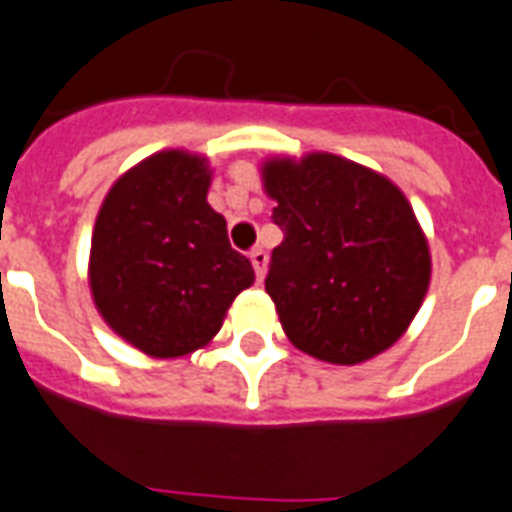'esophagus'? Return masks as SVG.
I'll return each mask as SVG.
<instances>
[{
    "label": "esophagus",
    "instance_id": "1",
    "mask_svg": "<svg viewBox=\"0 0 512 512\" xmlns=\"http://www.w3.org/2000/svg\"><path fill=\"white\" fill-rule=\"evenodd\" d=\"M267 261H270V256H267V251H264V248H253L251 264H253V270H256V278H259V281H264V272H267Z\"/></svg>",
    "mask_w": 512,
    "mask_h": 512
}]
</instances>
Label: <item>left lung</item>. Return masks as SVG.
<instances>
[{
	"instance_id": "1",
	"label": "left lung",
	"mask_w": 512,
	"mask_h": 512,
	"mask_svg": "<svg viewBox=\"0 0 512 512\" xmlns=\"http://www.w3.org/2000/svg\"><path fill=\"white\" fill-rule=\"evenodd\" d=\"M272 220L264 289L300 352L357 365L390 349L431 281V253L398 185L354 160L311 152L261 166Z\"/></svg>"
}]
</instances>
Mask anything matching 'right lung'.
<instances>
[{
    "label": "right lung",
    "instance_id": "right-lung-1",
    "mask_svg": "<svg viewBox=\"0 0 512 512\" xmlns=\"http://www.w3.org/2000/svg\"><path fill=\"white\" fill-rule=\"evenodd\" d=\"M207 158L166 149L125 171L100 204L89 289L114 333L149 357L207 346L251 261L229 245L226 218L207 204Z\"/></svg>",
    "mask_w": 512,
    "mask_h": 512
}]
</instances>
